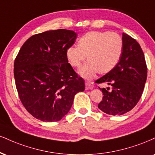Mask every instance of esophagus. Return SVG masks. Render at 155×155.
<instances>
[{
  "label": "esophagus",
  "instance_id": "obj_1",
  "mask_svg": "<svg viewBox=\"0 0 155 155\" xmlns=\"http://www.w3.org/2000/svg\"><path fill=\"white\" fill-rule=\"evenodd\" d=\"M86 86V89L87 90H89V89H92L94 88V84H93L92 82H89V81H87L85 83Z\"/></svg>",
  "mask_w": 155,
  "mask_h": 155
}]
</instances>
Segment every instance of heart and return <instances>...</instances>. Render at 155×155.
<instances>
[{"label":"heart","mask_w":155,"mask_h":155,"mask_svg":"<svg viewBox=\"0 0 155 155\" xmlns=\"http://www.w3.org/2000/svg\"><path fill=\"white\" fill-rule=\"evenodd\" d=\"M123 50L122 38L117 33L107 31L87 32L79 40L78 46H71L66 51L68 62L79 68V74L86 79H92L97 73L105 74L113 70L118 63Z\"/></svg>","instance_id":"obj_1"}]
</instances>
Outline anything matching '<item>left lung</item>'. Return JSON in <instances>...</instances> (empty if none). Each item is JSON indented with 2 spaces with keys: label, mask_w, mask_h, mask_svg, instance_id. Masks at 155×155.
I'll use <instances>...</instances> for the list:
<instances>
[{
  "label": "left lung",
  "mask_w": 155,
  "mask_h": 155,
  "mask_svg": "<svg viewBox=\"0 0 155 155\" xmlns=\"http://www.w3.org/2000/svg\"><path fill=\"white\" fill-rule=\"evenodd\" d=\"M123 50L119 62L96 83L111 87L100 88L103 93L98 108L106 114L120 115L135 107L142 94L147 76L144 55L138 42L123 33Z\"/></svg>",
  "instance_id": "left-lung-1"
}]
</instances>
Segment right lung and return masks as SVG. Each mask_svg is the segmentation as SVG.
I'll list each match as a JSON object with an SVG mask.
<instances>
[{"label": "right lung", "mask_w": 155, "mask_h": 155, "mask_svg": "<svg viewBox=\"0 0 155 155\" xmlns=\"http://www.w3.org/2000/svg\"><path fill=\"white\" fill-rule=\"evenodd\" d=\"M77 34L68 29L45 31L29 37L14 61L16 89L24 107L35 118L58 121L71 107L84 81L68 63L66 51Z\"/></svg>", "instance_id": "obj_1"}]
</instances>
